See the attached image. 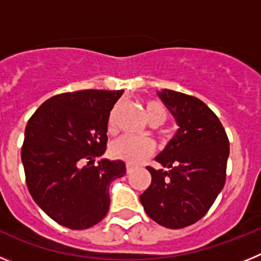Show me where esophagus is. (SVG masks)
<instances>
[{
  "label": "esophagus",
  "mask_w": 261,
  "mask_h": 261,
  "mask_svg": "<svg viewBox=\"0 0 261 261\" xmlns=\"http://www.w3.org/2000/svg\"><path fill=\"white\" fill-rule=\"evenodd\" d=\"M133 170H135V166H132V165H126V172H128V174H130V172L133 171Z\"/></svg>",
  "instance_id": "esophagus-1"
}]
</instances>
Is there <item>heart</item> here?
I'll list each match as a JSON object with an SVG mask.
<instances>
[{"label":"heart","mask_w":261,"mask_h":261,"mask_svg":"<svg viewBox=\"0 0 261 261\" xmlns=\"http://www.w3.org/2000/svg\"><path fill=\"white\" fill-rule=\"evenodd\" d=\"M145 114L150 123L158 121L162 124L166 119L165 108L156 102L145 103ZM114 115L115 110H112L108 116V128L110 129L114 128ZM154 149H155V145L150 138L123 136L112 142L110 151L114 158L121 159L124 162L132 163V165H137V163L144 162L147 156H150L154 153Z\"/></svg>","instance_id":"obj_1"}]
</instances>
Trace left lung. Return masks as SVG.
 <instances>
[{
	"label": "left lung",
	"mask_w": 261,
	"mask_h": 261,
	"mask_svg": "<svg viewBox=\"0 0 261 261\" xmlns=\"http://www.w3.org/2000/svg\"><path fill=\"white\" fill-rule=\"evenodd\" d=\"M179 129L155 156L162 168L147 167L151 184L140 201L151 220L168 229L197 222L225 186L229 138L213 111L195 96L158 91Z\"/></svg>",
	"instance_id": "1"
}]
</instances>
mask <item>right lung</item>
Returning a JSON list of instances; mask_svg holds the SVG:
<instances>
[{
    "instance_id": "right-lung-1",
    "label": "right lung",
    "mask_w": 261,
    "mask_h": 261,
    "mask_svg": "<svg viewBox=\"0 0 261 261\" xmlns=\"http://www.w3.org/2000/svg\"><path fill=\"white\" fill-rule=\"evenodd\" d=\"M124 90H81L45 100L24 129L22 163L32 199L53 221L89 229L110 208V184L125 175L123 161L102 158L108 116Z\"/></svg>"
}]
</instances>
